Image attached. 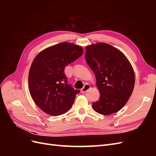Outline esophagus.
Masks as SVG:
<instances>
[{"label": "esophagus", "instance_id": "esophagus-1", "mask_svg": "<svg viewBox=\"0 0 156 156\" xmlns=\"http://www.w3.org/2000/svg\"><path fill=\"white\" fill-rule=\"evenodd\" d=\"M90 88V86L89 84H85V85L84 86V87L81 90V93L84 94V93L87 92Z\"/></svg>", "mask_w": 156, "mask_h": 156}]
</instances>
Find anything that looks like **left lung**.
Masks as SVG:
<instances>
[{
    "label": "left lung",
    "instance_id": "1",
    "mask_svg": "<svg viewBox=\"0 0 156 156\" xmlns=\"http://www.w3.org/2000/svg\"><path fill=\"white\" fill-rule=\"evenodd\" d=\"M85 59L96 78L100 91L93 109L103 115L119 111L133 92L135 73L124 54L109 44L98 43L87 46Z\"/></svg>",
    "mask_w": 156,
    "mask_h": 156
}]
</instances>
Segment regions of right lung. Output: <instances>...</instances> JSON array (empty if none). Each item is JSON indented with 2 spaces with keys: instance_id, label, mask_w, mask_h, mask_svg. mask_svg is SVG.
<instances>
[{
  "instance_id": "add662e5",
  "label": "right lung",
  "mask_w": 156,
  "mask_h": 156,
  "mask_svg": "<svg viewBox=\"0 0 156 156\" xmlns=\"http://www.w3.org/2000/svg\"><path fill=\"white\" fill-rule=\"evenodd\" d=\"M83 53L81 46L62 42L41 51L33 60L29 73V92L37 106L47 114L61 115L72 107L80 91L67 84L64 68Z\"/></svg>"
}]
</instances>
